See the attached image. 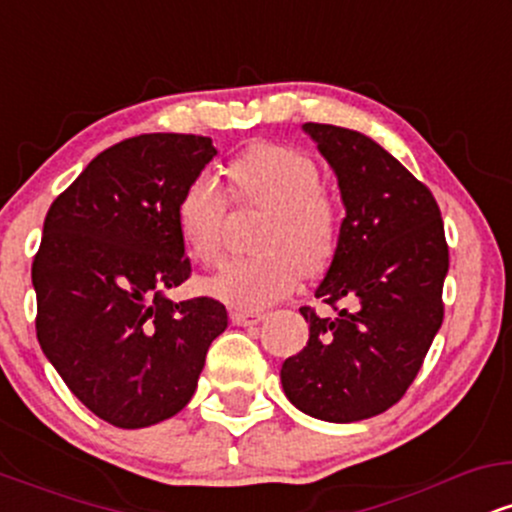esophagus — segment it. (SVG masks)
Listing matches in <instances>:
<instances>
[{
    "mask_svg": "<svg viewBox=\"0 0 512 512\" xmlns=\"http://www.w3.org/2000/svg\"><path fill=\"white\" fill-rule=\"evenodd\" d=\"M262 313H257V310H231V320L236 322L240 327H248V325H257V322H262Z\"/></svg>",
    "mask_w": 512,
    "mask_h": 512,
    "instance_id": "obj_1",
    "label": "esophagus"
}]
</instances>
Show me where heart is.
<instances>
[{
    "label": "heart",
    "instance_id": "b5f03b06",
    "mask_svg": "<svg viewBox=\"0 0 512 512\" xmlns=\"http://www.w3.org/2000/svg\"><path fill=\"white\" fill-rule=\"evenodd\" d=\"M233 197L240 204L267 209L255 257L226 260L202 281L204 293L238 310H260L289 296L308 274L334 257L339 214L322 190L317 163L284 144H252L228 166ZM228 195L219 178L202 170L178 199V228L192 260L214 262L221 250V223Z\"/></svg>",
    "mask_w": 512,
    "mask_h": 512
}]
</instances>
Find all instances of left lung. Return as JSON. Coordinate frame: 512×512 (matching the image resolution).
I'll use <instances>...</instances> for the list:
<instances>
[{"label":"left lung","instance_id":"8db88e82","mask_svg":"<svg viewBox=\"0 0 512 512\" xmlns=\"http://www.w3.org/2000/svg\"><path fill=\"white\" fill-rule=\"evenodd\" d=\"M303 132L337 175L346 216L315 298L301 308L308 344L281 366L293 407L332 424L383 414L414 383L443 325L448 243L431 190L366 134L305 122Z\"/></svg>","mask_w":512,"mask_h":512}]
</instances>
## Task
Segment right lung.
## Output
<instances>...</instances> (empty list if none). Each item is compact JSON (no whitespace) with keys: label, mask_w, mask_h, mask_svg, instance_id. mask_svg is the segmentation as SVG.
I'll use <instances>...</instances> for the list:
<instances>
[{"label":"right lung","mask_w":512,"mask_h":512,"mask_svg":"<svg viewBox=\"0 0 512 512\" xmlns=\"http://www.w3.org/2000/svg\"><path fill=\"white\" fill-rule=\"evenodd\" d=\"M214 156L209 137L139 134L93 158L45 216L31 269L40 349L117 428L178 414L228 327L214 298L166 296L192 272L178 199Z\"/></svg>","instance_id":"1"}]
</instances>
